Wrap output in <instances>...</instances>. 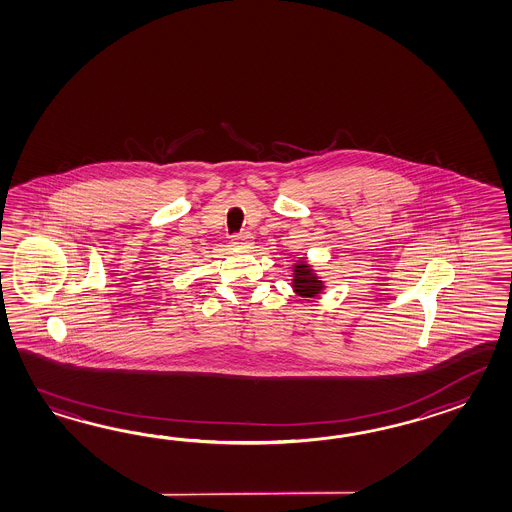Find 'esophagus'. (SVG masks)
<instances>
[{
  "label": "esophagus",
  "mask_w": 512,
  "mask_h": 512,
  "mask_svg": "<svg viewBox=\"0 0 512 512\" xmlns=\"http://www.w3.org/2000/svg\"><path fill=\"white\" fill-rule=\"evenodd\" d=\"M232 245L234 247H250L252 245V236H250L249 232L236 234V236H232Z\"/></svg>",
  "instance_id": "esophagus-1"
}]
</instances>
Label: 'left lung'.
I'll return each instance as SVG.
<instances>
[{
    "label": "left lung",
    "instance_id": "8db88e82",
    "mask_svg": "<svg viewBox=\"0 0 512 512\" xmlns=\"http://www.w3.org/2000/svg\"><path fill=\"white\" fill-rule=\"evenodd\" d=\"M322 289H324V282L315 274L308 262L300 260L293 265V291L298 297H317Z\"/></svg>",
    "mask_w": 512,
    "mask_h": 512
}]
</instances>
